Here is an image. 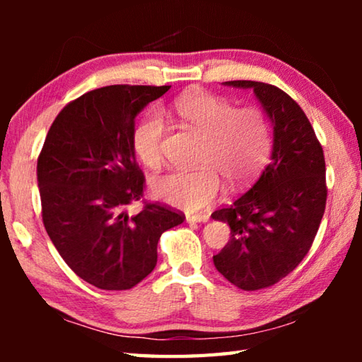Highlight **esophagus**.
Instances as JSON below:
<instances>
[{
	"label": "esophagus",
	"mask_w": 362,
	"mask_h": 362,
	"mask_svg": "<svg viewBox=\"0 0 362 362\" xmlns=\"http://www.w3.org/2000/svg\"><path fill=\"white\" fill-rule=\"evenodd\" d=\"M207 220H209V216H206V214H199V216H187L188 223H204Z\"/></svg>",
	"instance_id": "1"
}]
</instances>
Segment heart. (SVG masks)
<instances>
[{
  "label": "heart",
  "instance_id": "heart-1",
  "mask_svg": "<svg viewBox=\"0 0 362 362\" xmlns=\"http://www.w3.org/2000/svg\"><path fill=\"white\" fill-rule=\"evenodd\" d=\"M175 112L206 137L199 170H173L153 182V193L164 203L188 212L201 211L222 193V179L233 187L249 183L265 166L272 148V129L263 110L235 103L209 93H188L175 102ZM166 122L148 113L132 132V148L146 168L163 163Z\"/></svg>",
  "mask_w": 362,
  "mask_h": 362
}]
</instances>
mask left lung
I'll list each match as a JSON object with an SVG mask.
<instances>
[{
	"instance_id": "left-lung-1",
	"label": "left lung",
	"mask_w": 362,
	"mask_h": 362,
	"mask_svg": "<svg viewBox=\"0 0 362 362\" xmlns=\"http://www.w3.org/2000/svg\"><path fill=\"white\" fill-rule=\"evenodd\" d=\"M252 89L273 126L269 164L235 203L212 214L230 225V241L214 265L243 291L265 289L308 254L326 209L322 146L298 103L273 84L226 81Z\"/></svg>"
}]
</instances>
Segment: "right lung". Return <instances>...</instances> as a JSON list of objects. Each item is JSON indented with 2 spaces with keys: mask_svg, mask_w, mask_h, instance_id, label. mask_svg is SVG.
Masks as SVG:
<instances>
[{
  "mask_svg": "<svg viewBox=\"0 0 362 362\" xmlns=\"http://www.w3.org/2000/svg\"><path fill=\"white\" fill-rule=\"evenodd\" d=\"M170 86L115 84L64 107L38 156L42 223L59 254L86 283L103 291L132 289L156 267L158 241L185 216L146 203L136 161V116Z\"/></svg>",
  "mask_w": 362,
  "mask_h": 362,
  "instance_id": "obj_1",
  "label": "right lung"
}]
</instances>
